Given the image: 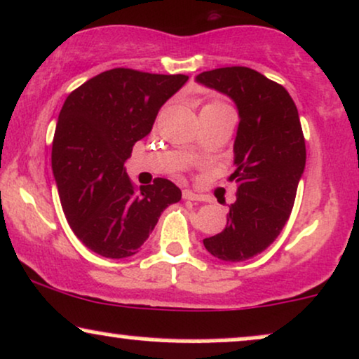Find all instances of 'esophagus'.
<instances>
[{
	"mask_svg": "<svg viewBox=\"0 0 359 359\" xmlns=\"http://www.w3.org/2000/svg\"><path fill=\"white\" fill-rule=\"evenodd\" d=\"M182 196L185 201H202V196H198V194L189 191V189H185V191L182 192Z\"/></svg>",
	"mask_w": 359,
	"mask_h": 359,
	"instance_id": "1",
	"label": "esophagus"
}]
</instances>
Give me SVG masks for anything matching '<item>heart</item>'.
I'll return each mask as SVG.
<instances>
[{
  "instance_id": "heart-1",
  "label": "heart",
  "mask_w": 359,
  "mask_h": 359,
  "mask_svg": "<svg viewBox=\"0 0 359 359\" xmlns=\"http://www.w3.org/2000/svg\"><path fill=\"white\" fill-rule=\"evenodd\" d=\"M219 107H227V105L224 102H209L204 107V109H219ZM204 109H202V110H204Z\"/></svg>"
}]
</instances>
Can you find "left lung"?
<instances>
[{
    "label": "left lung",
    "mask_w": 359,
    "mask_h": 359,
    "mask_svg": "<svg viewBox=\"0 0 359 359\" xmlns=\"http://www.w3.org/2000/svg\"><path fill=\"white\" fill-rule=\"evenodd\" d=\"M197 81L229 95L239 110L231 175L236 202L226 229L204 245L221 261L241 262L269 248L291 215L306 165L303 128L287 90L252 68H215Z\"/></svg>",
    "instance_id": "8db88e82"
}]
</instances>
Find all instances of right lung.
Segmentation results:
<instances>
[{
	"mask_svg": "<svg viewBox=\"0 0 359 359\" xmlns=\"http://www.w3.org/2000/svg\"><path fill=\"white\" fill-rule=\"evenodd\" d=\"M189 80L114 68L73 90L56 123L51 167L75 236L103 257L138 252L163 209L182 192L170 180L133 185L123 163L149 135L161 107Z\"/></svg>",
	"mask_w": 359,
	"mask_h": 359,
	"instance_id": "add662e5",
	"label": "right lung"
}]
</instances>
